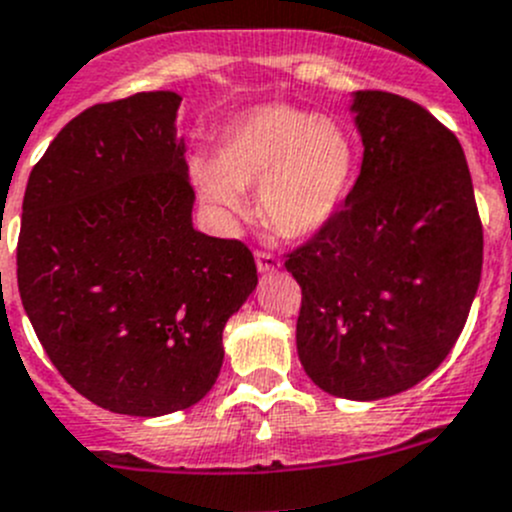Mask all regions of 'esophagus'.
<instances>
[{
    "label": "esophagus",
    "mask_w": 512,
    "mask_h": 512,
    "mask_svg": "<svg viewBox=\"0 0 512 512\" xmlns=\"http://www.w3.org/2000/svg\"><path fill=\"white\" fill-rule=\"evenodd\" d=\"M255 262H257V270L260 272H272L280 267V257L272 255V252H267V250H257Z\"/></svg>",
    "instance_id": "1"
}]
</instances>
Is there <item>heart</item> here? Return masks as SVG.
<instances>
[{
    "mask_svg": "<svg viewBox=\"0 0 512 512\" xmlns=\"http://www.w3.org/2000/svg\"><path fill=\"white\" fill-rule=\"evenodd\" d=\"M357 145L340 119L317 117L290 104H265L222 135L215 160L192 162L202 200L225 215L247 210V187L267 227L285 237L320 230L350 192Z\"/></svg>",
    "mask_w": 512,
    "mask_h": 512,
    "instance_id": "heart-1",
    "label": "heart"
}]
</instances>
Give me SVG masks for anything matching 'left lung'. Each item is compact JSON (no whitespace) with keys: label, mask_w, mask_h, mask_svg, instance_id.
<instances>
[{"label":"left lung","mask_w":512,"mask_h":512,"mask_svg":"<svg viewBox=\"0 0 512 512\" xmlns=\"http://www.w3.org/2000/svg\"><path fill=\"white\" fill-rule=\"evenodd\" d=\"M362 165L345 205L285 252L302 290L297 355L335 398L410 390L453 350L483 270L458 137L418 102L362 89Z\"/></svg>","instance_id":"1"}]
</instances>
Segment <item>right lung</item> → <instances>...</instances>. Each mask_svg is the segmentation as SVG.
<instances>
[{
    "mask_svg": "<svg viewBox=\"0 0 512 512\" xmlns=\"http://www.w3.org/2000/svg\"><path fill=\"white\" fill-rule=\"evenodd\" d=\"M175 92L79 112L34 165L17 282L59 375L112 413H175L220 375L222 330L257 285L250 247L192 227Z\"/></svg>",
    "mask_w": 512,
    "mask_h": 512,
    "instance_id": "add662e5",
    "label": "right lung"
}]
</instances>
